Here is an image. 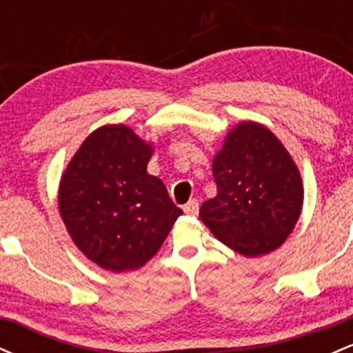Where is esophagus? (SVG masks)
Segmentation results:
<instances>
[{
  "label": "esophagus",
  "instance_id": "1",
  "mask_svg": "<svg viewBox=\"0 0 353 353\" xmlns=\"http://www.w3.org/2000/svg\"><path fill=\"white\" fill-rule=\"evenodd\" d=\"M182 209H184V212L188 214V216H196V214L199 212V201L190 199Z\"/></svg>",
  "mask_w": 353,
  "mask_h": 353
}]
</instances>
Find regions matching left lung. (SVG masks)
Listing matches in <instances>:
<instances>
[{
    "label": "left lung",
    "mask_w": 353,
    "mask_h": 353,
    "mask_svg": "<svg viewBox=\"0 0 353 353\" xmlns=\"http://www.w3.org/2000/svg\"><path fill=\"white\" fill-rule=\"evenodd\" d=\"M217 194L199 217L216 239L244 257L279 249L303 205L297 164L279 137L254 121L229 129L212 159Z\"/></svg>",
    "instance_id": "8db88e82"
}]
</instances>
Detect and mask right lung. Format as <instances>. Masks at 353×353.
<instances>
[{"label":"right lung","mask_w":353,"mask_h":353,"mask_svg":"<svg viewBox=\"0 0 353 353\" xmlns=\"http://www.w3.org/2000/svg\"><path fill=\"white\" fill-rule=\"evenodd\" d=\"M152 152V143L129 125H101L61 176V219L76 247L101 269H141L182 214L164 182L148 172Z\"/></svg>","instance_id":"1"}]
</instances>
